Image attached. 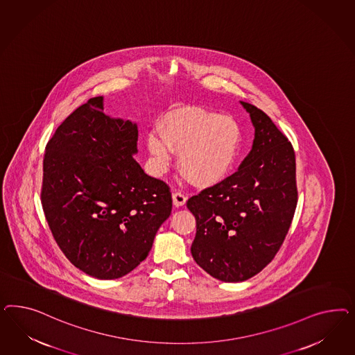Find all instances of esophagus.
<instances>
[{"label": "esophagus", "mask_w": 355, "mask_h": 355, "mask_svg": "<svg viewBox=\"0 0 355 355\" xmlns=\"http://www.w3.org/2000/svg\"><path fill=\"white\" fill-rule=\"evenodd\" d=\"M173 198V205L174 207H182L186 205V200H187V196L184 193H180V191H174L172 195Z\"/></svg>", "instance_id": "34e87169"}]
</instances>
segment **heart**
I'll use <instances>...</instances> for the list:
<instances>
[{"label": "heart", "instance_id": "b5f03b06", "mask_svg": "<svg viewBox=\"0 0 355 355\" xmlns=\"http://www.w3.org/2000/svg\"><path fill=\"white\" fill-rule=\"evenodd\" d=\"M242 143L236 119L202 107H186L162 121V131L150 130L147 150L157 172L166 169L173 150L180 153V166L193 183L220 182L236 165Z\"/></svg>", "mask_w": 355, "mask_h": 355}]
</instances>
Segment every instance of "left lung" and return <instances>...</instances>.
<instances>
[{"label": "left lung", "mask_w": 355, "mask_h": 355, "mask_svg": "<svg viewBox=\"0 0 355 355\" xmlns=\"http://www.w3.org/2000/svg\"><path fill=\"white\" fill-rule=\"evenodd\" d=\"M255 128L234 174L187 200L196 220L193 258L212 277L241 282L268 266L289 232L298 191L295 153L268 116L241 101Z\"/></svg>", "instance_id": "obj_1"}]
</instances>
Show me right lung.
Here are the masks:
<instances>
[{
  "label": "right lung",
  "instance_id": "add662e5",
  "mask_svg": "<svg viewBox=\"0 0 355 355\" xmlns=\"http://www.w3.org/2000/svg\"><path fill=\"white\" fill-rule=\"evenodd\" d=\"M103 110L104 97H92L55 130L44 155L42 205L71 264L113 279L147 258L172 212V193L132 157L137 123Z\"/></svg>",
  "mask_w": 355,
  "mask_h": 355
}]
</instances>
